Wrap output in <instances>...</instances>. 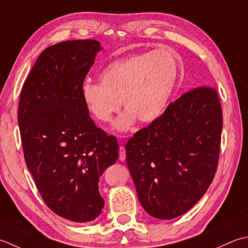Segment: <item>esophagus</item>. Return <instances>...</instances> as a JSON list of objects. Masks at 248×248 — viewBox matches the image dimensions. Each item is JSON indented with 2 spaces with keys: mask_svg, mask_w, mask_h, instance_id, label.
I'll return each instance as SVG.
<instances>
[{
  "mask_svg": "<svg viewBox=\"0 0 248 248\" xmlns=\"http://www.w3.org/2000/svg\"><path fill=\"white\" fill-rule=\"evenodd\" d=\"M119 153H120V156H119V158H120V160H122V161H124V160H125V158H126V150H125V148H124V146H120Z\"/></svg>",
  "mask_w": 248,
  "mask_h": 248,
  "instance_id": "1",
  "label": "esophagus"
}]
</instances>
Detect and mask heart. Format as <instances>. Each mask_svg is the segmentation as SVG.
Instances as JSON below:
<instances>
[{"label": "heart", "mask_w": 248, "mask_h": 248, "mask_svg": "<svg viewBox=\"0 0 248 248\" xmlns=\"http://www.w3.org/2000/svg\"><path fill=\"white\" fill-rule=\"evenodd\" d=\"M179 76L175 58L167 50L148 51L114 61L99 75V82L85 80L81 97L99 122H109L122 104L125 112L115 127L128 129L137 119L149 124L169 104Z\"/></svg>", "instance_id": "b5f03b06"}]
</instances>
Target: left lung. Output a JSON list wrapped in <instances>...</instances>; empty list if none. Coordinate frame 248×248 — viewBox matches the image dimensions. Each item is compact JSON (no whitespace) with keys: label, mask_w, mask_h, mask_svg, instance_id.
<instances>
[{"label":"left lung","mask_w":248,"mask_h":248,"mask_svg":"<svg viewBox=\"0 0 248 248\" xmlns=\"http://www.w3.org/2000/svg\"><path fill=\"white\" fill-rule=\"evenodd\" d=\"M221 129L218 94L200 85L127 141L126 161L146 213L172 219L202 198L217 170Z\"/></svg>","instance_id":"left-lung-1"}]
</instances>
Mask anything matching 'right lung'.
<instances>
[{"instance_id": "obj_1", "label": "right lung", "mask_w": 248, "mask_h": 248, "mask_svg": "<svg viewBox=\"0 0 248 248\" xmlns=\"http://www.w3.org/2000/svg\"><path fill=\"white\" fill-rule=\"evenodd\" d=\"M103 48L66 40L45 49L22 87L18 124L24 159L55 214L88 223L102 213L99 176L119 158V144L90 118L81 84Z\"/></svg>"}]
</instances>
